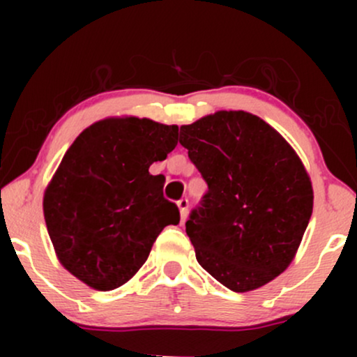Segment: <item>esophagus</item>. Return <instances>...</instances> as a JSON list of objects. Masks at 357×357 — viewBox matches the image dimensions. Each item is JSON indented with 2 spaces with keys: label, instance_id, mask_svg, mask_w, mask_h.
Segmentation results:
<instances>
[{
  "label": "esophagus",
  "instance_id": "1",
  "mask_svg": "<svg viewBox=\"0 0 357 357\" xmlns=\"http://www.w3.org/2000/svg\"><path fill=\"white\" fill-rule=\"evenodd\" d=\"M178 208H179V213H181V218L184 220L188 215V208H190V202H188V198H181L178 202Z\"/></svg>",
  "mask_w": 357,
  "mask_h": 357
}]
</instances>
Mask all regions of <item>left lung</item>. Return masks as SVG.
Returning a JSON list of instances; mask_svg holds the SVG:
<instances>
[{
    "label": "left lung",
    "mask_w": 357,
    "mask_h": 357,
    "mask_svg": "<svg viewBox=\"0 0 357 357\" xmlns=\"http://www.w3.org/2000/svg\"><path fill=\"white\" fill-rule=\"evenodd\" d=\"M179 144L208 184L186 233L196 260L233 292L280 275L312 215V183L280 134L243 110L181 126Z\"/></svg>",
    "instance_id": "left-lung-1"
}]
</instances>
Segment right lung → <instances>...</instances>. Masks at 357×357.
I'll return each instance as SVG.
<instances>
[{
    "label": "right lung",
    "mask_w": 357,
    "mask_h": 357,
    "mask_svg": "<svg viewBox=\"0 0 357 357\" xmlns=\"http://www.w3.org/2000/svg\"><path fill=\"white\" fill-rule=\"evenodd\" d=\"M178 144V126L110 117L73 141L43 196L48 235L60 264L96 290L124 285L179 210L149 166Z\"/></svg>",
    "instance_id": "obj_1"
}]
</instances>
